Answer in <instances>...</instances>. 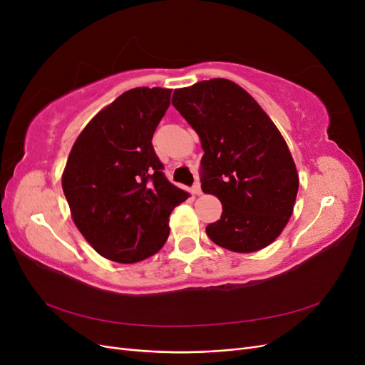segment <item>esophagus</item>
Wrapping results in <instances>:
<instances>
[{
    "label": "esophagus",
    "instance_id": "obj_1",
    "mask_svg": "<svg viewBox=\"0 0 365 365\" xmlns=\"http://www.w3.org/2000/svg\"><path fill=\"white\" fill-rule=\"evenodd\" d=\"M192 192H193V195H196V196H200V195L202 193V190H201V184H200V181H196V182L193 184V187H192Z\"/></svg>",
    "mask_w": 365,
    "mask_h": 365
}]
</instances>
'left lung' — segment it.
<instances>
[{
    "mask_svg": "<svg viewBox=\"0 0 365 365\" xmlns=\"http://www.w3.org/2000/svg\"><path fill=\"white\" fill-rule=\"evenodd\" d=\"M172 105L200 135L202 192L222 204L220 219L205 228L207 236L235 252L272 244L289 222L300 184L274 121L228 79L178 88Z\"/></svg>",
    "mask_w": 365,
    "mask_h": 365,
    "instance_id": "1",
    "label": "left lung"
}]
</instances>
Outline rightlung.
I'll return each instance as SVG.
<instances>
[{
    "instance_id": "right-lung-1",
    "label": "right lung",
    "mask_w": 365,
    "mask_h": 365,
    "mask_svg": "<svg viewBox=\"0 0 365 365\" xmlns=\"http://www.w3.org/2000/svg\"><path fill=\"white\" fill-rule=\"evenodd\" d=\"M168 88H134L98 111L76 138L62 173L73 222L101 256L137 263L169 237L187 193L165 180L152 137L170 105Z\"/></svg>"
}]
</instances>
